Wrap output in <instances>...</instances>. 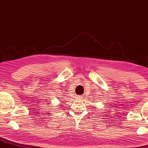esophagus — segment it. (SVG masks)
Returning <instances> with one entry per match:
<instances>
[{"mask_svg":"<svg viewBox=\"0 0 148 148\" xmlns=\"http://www.w3.org/2000/svg\"><path fill=\"white\" fill-rule=\"evenodd\" d=\"M82 98V95H78V99H81Z\"/></svg>","mask_w":148,"mask_h":148,"instance_id":"34e87169","label":"esophagus"}]
</instances>
